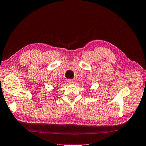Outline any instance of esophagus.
Instances as JSON below:
<instances>
[{
	"label": "esophagus",
	"instance_id": "34e87169",
	"mask_svg": "<svg viewBox=\"0 0 146 146\" xmlns=\"http://www.w3.org/2000/svg\"><path fill=\"white\" fill-rule=\"evenodd\" d=\"M68 82L71 84H74V82H75V81H74L73 80H72V79H68Z\"/></svg>",
	"mask_w": 146,
	"mask_h": 146
}]
</instances>
